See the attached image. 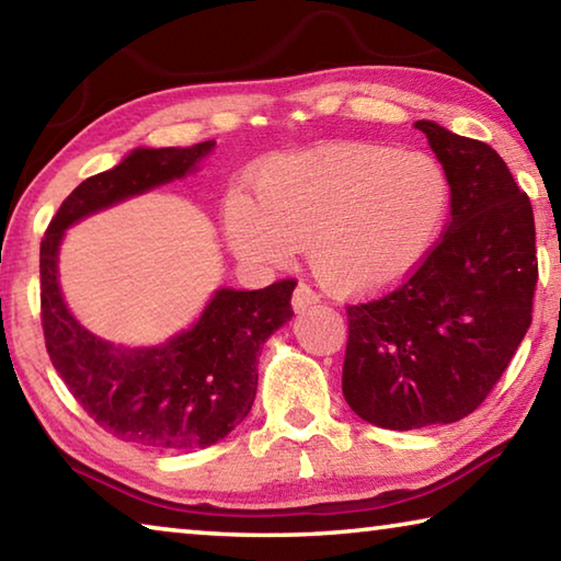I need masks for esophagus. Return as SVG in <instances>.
Wrapping results in <instances>:
<instances>
[{
  "instance_id": "obj_1",
  "label": "esophagus",
  "mask_w": 561,
  "mask_h": 561,
  "mask_svg": "<svg viewBox=\"0 0 561 561\" xmlns=\"http://www.w3.org/2000/svg\"><path fill=\"white\" fill-rule=\"evenodd\" d=\"M314 304H319V294L309 287V284L299 282L297 289H294V297H291V307L294 311H301L307 307H314Z\"/></svg>"
}]
</instances>
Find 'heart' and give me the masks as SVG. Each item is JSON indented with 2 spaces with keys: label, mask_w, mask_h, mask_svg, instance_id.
Listing matches in <instances>:
<instances>
[{
  "label": "heart",
  "mask_w": 561,
  "mask_h": 561,
  "mask_svg": "<svg viewBox=\"0 0 561 561\" xmlns=\"http://www.w3.org/2000/svg\"><path fill=\"white\" fill-rule=\"evenodd\" d=\"M257 201L232 193L225 232L244 260L309 264L336 294H376L421 267L448 220L450 180L428 153L329 144L274 158L254 175Z\"/></svg>",
  "instance_id": "1"
}]
</instances>
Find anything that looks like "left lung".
<instances>
[{"instance_id":"obj_1","label":"left lung","mask_w":561,"mask_h":561,"mask_svg":"<svg viewBox=\"0 0 561 561\" xmlns=\"http://www.w3.org/2000/svg\"><path fill=\"white\" fill-rule=\"evenodd\" d=\"M450 180V222L411 279L348 307L344 398L388 431L445 425L485 401L531 324L535 215L482 140L415 121Z\"/></svg>"}]
</instances>
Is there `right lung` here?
Returning <instances> with one entry per match:
<instances>
[{
	"mask_svg": "<svg viewBox=\"0 0 561 561\" xmlns=\"http://www.w3.org/2000/svg\"><path fill=\"white\" fill-rule=\"evenodd\" d=\"M215 140L133 148L61 203L42 240V324L66 388L103 431L156 450H195L227 438L257 393L260 351L294 317L291 279L264 289H215L193 324L156 346H116L71 314L59 284L69 227L201 170Z\"/></svg>",
	"mask_w": 561,
	"mask_h": 561,
	"instance_id": "obj_1",
	"label": "right lung"
}]
</instances>
